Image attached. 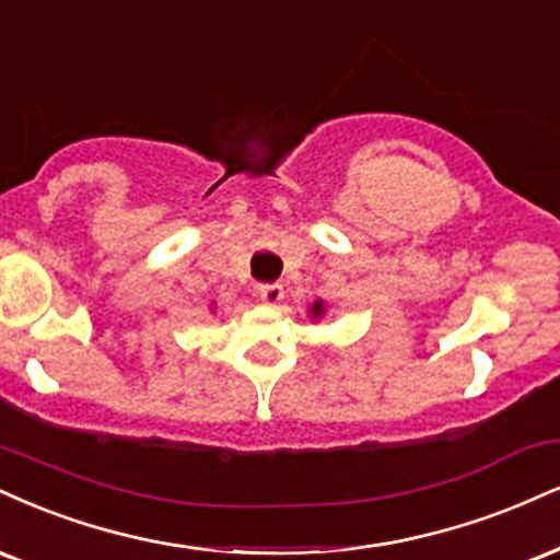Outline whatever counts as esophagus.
<instances>
[{
  "label": "esophagus",
  "mask_w": 560,
  "mask_h": 560,
  "mask_svg": "<svg viewBox=\"0 0 560 560\" xmlns=\"http://www.w3.org/2000/svg\"><path fill=\"white\" fill-rule=\"evenodd\" d=\"M258 298L266 302V305H279L284 300V287L281 284H260L258 287Z\"/></svg>",
  "instance_id": "1"
}]
</instances>
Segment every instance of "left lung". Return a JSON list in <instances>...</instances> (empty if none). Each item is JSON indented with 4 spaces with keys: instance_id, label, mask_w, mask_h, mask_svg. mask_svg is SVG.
Returning <instances> with one entry per match:
<instances>
[{
    "instance_id": "obj_1",
    "label": "left lung",
    "mask_w": 560,
    "mask_h": 560,
    "mask_svg": "<svg viewBox=\"0 0 560 560\" xmlns=\"http://www.w3.org/2000/svg\"><path fill=\"white\" fill-rule=\"evenodd\" d=\"M323 313H326V305H323L320 300L313 302V307H310V315H313V318H320Z\"/></svg>"
}]
</instances>
